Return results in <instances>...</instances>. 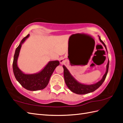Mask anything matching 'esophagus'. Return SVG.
<instances>
[{
	"mask_svg": "<svg viewBox=\"0 0 123 123\" xmlns=\"http://www.w3.org/2000/svg\"><path fill=\"white\" fill-rule=\"evenodd\" d=\"M59 62H60V63L61 64H64V63H65L66 62V60H65V59L64 58L62 57L60 59V60H59Z\"/></svg>",
	"mask_w": 123,
	"mask_h": 123,
	"instance_id": "34e87169",
	"label": "esophagus"
}]
</instances>
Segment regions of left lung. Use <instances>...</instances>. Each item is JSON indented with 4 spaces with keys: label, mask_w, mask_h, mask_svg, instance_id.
I'll use <instances>...</instances> for the list:
<instances>
[{
    "label": "left lung",
    "mask_w": 123,
    "mask_h": 123,
    "mask_svg": "<svg viewBox=\"0 0 123 123\" xmlns=\"http://www.w3.org/2000/svg\"><path fill=\"white\" fill-rule=\"evenodd\" d=\"M98 37L99 41L102 43L104 46L105 47V49L107 52V47L105 45V44L101 40L99 36ZM109 65V61L108 59V63L106 66V70L105 73L104 74V75L103 76L102 79L99 81H98V82L91 85L84 84L78 81L72 75V74L70 73L68 69L66 68V67L64 65H63L62 67L63 68H64V76L65 83L71 91L77 94H85L93 92L95 90H96V89H98L100 86L102 85L104 80H105L106 76L107 75L108 72Z\"/></svg>",
    "instance_id": "1"
}]
</instances>
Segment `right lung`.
<instances>
[{
  "label": "right lung",
  "mask_w": 123,
  "mask_h": 123,
  "mask_svg": "<svg viewBox=\"0 0 123 123\" xmlns=\"http://www.w3.org/2000/svg\"><path fill=\"white\" fill-rule=\"evenodd\" d=\"M29 36L30 34H28L21 40L15 52L13 62V73L16 80L27 90L30 91L42 90L47 87L55 69L59 65V62L50 61L43 69L35 73L27 74L22 71L18 67L17 61L22 44Z\"/></svg>",
  "instance_id": "1"
}]
</instances>
